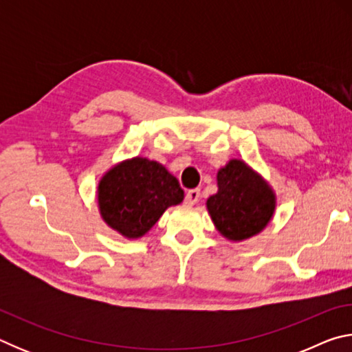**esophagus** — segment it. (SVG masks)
<instances>
[{"label": "esophagus", "instance_id": "1", "mask_svg": "<svg viewBox=\"0 0 352 352\" xmlns=\"http://www.w3.org/2000/svg\"><path fill=\"white\" fill-rule=\"evenodd\" d=\"M200 199V190L199 189H190L186 192V197H184V200H186L188 205H195Z\"/></svg>", "mask_w": 352, "mask_h": 352}]
</instances>
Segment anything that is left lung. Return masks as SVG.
Returning a JSON list of instances; mask_svg holds the SVG:
<instances>
[{
	"label": "left lung",
	"instance_id": "8db88e82",
	"mask_svg": "<svg viewBox=\"0 0 352 352\" xmlns=\"http://www.w3.org/2000/svg\"><path fill=\"white\" fill-rule=\"evenodd\" d=\"M216 230L241 242L259 234L276 210L275 190L243 160H230L217 172V192L206 200Z\"/></svg>",
	"mask_w": 352,
	"mask_h": 352
}]
</instances>
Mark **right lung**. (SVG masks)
Segmentation results:
<instances>
[{"label": "right lung", "mask_w": 352, "mask_h": 352, "mask_svg": "<svg viewBox=\"0 0 352 352\" xmlns=\"http://www.w3.org/2000/svg\"><path fill=\"white\" fill-rule=\"evenodd\" d=\"M183 199L177 178L163 164L142 157L115 164L98 184L100 217L126 239H140Z\"/></svg>", "instance_id": "1"}]
</instances>
